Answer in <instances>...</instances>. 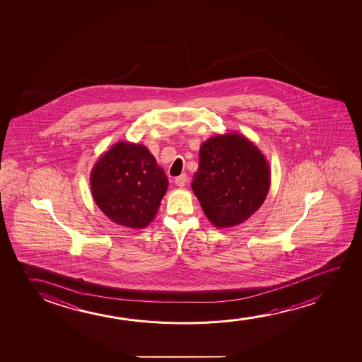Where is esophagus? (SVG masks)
<instances>
[{"mask_svg":"<svg viewBox=\"0 0 362 362\" xmlns=\"http://www.w3.org/2000/svg\"><path fill=\"white\" fill-rule=\"evenodd\" d=\"M174 183L179 188H183L185 184L188 183V177L185 175V174H182V175H179L177 178L174 179Z\"/></svg>","mask_w":362,"mask_h":362,"instance_id":"34e87169","label":"esophagus"}]
</instances>
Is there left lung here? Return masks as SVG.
I'll use <instances>...</instances> for the list:
<instances>
[{
    "mask_svg": "<svg viewBox=\"0 0 362 362\" xmlns=\"http://www.w3.org/2000/svg\"><path fill=\"white\" fill-rule=\"evenodd\" d=\"M269 184L267 159L243 134H215L200 146L192 189L215 228L247 220L266 200Z\"/></svg>",
    "mask_w": 362,
    "mask_h": 362,
    "instance_id": "obj_1",
    "label": "left lung"
}]
</instances>
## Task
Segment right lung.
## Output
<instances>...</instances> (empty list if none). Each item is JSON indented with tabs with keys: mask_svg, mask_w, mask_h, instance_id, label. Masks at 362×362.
<instances>
[{
	"mask_svg": "<svg viewBox=\"0 0 362 362\" xmlns=\"http://www.w3.org/2000/svg\"><path fill=\"white\" fill-rule=\"evenodd\" d=\"M90 187L95 203L111 221L144 228L158 213L168 179L147 147L122 141L96 160Z\"/></svg>",
	"mask_w": 362,
	"mask_h": 362,
	"instance_id": "obj_1",
	"label": "right lung"
}]
</instances>
